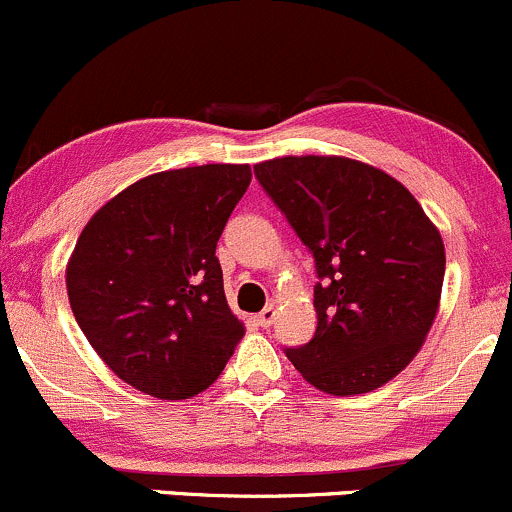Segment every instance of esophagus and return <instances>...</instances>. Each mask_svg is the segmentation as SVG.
<instances>
[{
    "instance_id": "34e87169",
    "label": "esophagus",
    "mask_w": 512,
    "mask_h": 512,
    "mask_svg": "<svg viewBox=\"0 0 512 512\" xmlns=\"http://www.w3.org/2000/svg\"><path fill=\"white\" fill-rule=\"evenodd\" d=\"M256 322L261 324V327H271V324L276 322V307H273V305H268L266 310H261V312H258V315H256Z\"/></svg>"
}]
</instances>
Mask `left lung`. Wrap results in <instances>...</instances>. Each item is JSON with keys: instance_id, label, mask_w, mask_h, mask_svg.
Masks as SVG:
<instances>
[{"instance_id": "8db88e82", "label": "left lung", "mask_w": 512, "mask_h": 512, "mask_svg": "<svg viewBox=\"0 0 512 512\" xmlns=\"http://www.w3.org/2000/svg\"><path fill=\"white\" fill-rule=\"evenodd\" d=\"M254 173L312 258L315 337L285 349L329 395L381 388L415 359L439 310L444 244L405 185L344 156H285Z\"/></svg>"}]
</instances>
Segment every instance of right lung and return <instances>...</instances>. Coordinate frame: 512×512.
<instances>
[{
  "label": "right lung",
  "mask_w": 512,
  "mask_h": 512,
  "mask_svg": "<svg viewBox=\"0 0 512 512\" xmlns=\"http://www.w3.org/2000/svg\"><path fill=\"white\" fill-rule=\"evenodd\" d=\"M249 183L251 168L234 163L163 170L82 229L65 268L70 307L104 364L141 393H202L244 337L214 251Z\"/></svg>",
  "instance_id": "add662e5"
}]
</instances>
